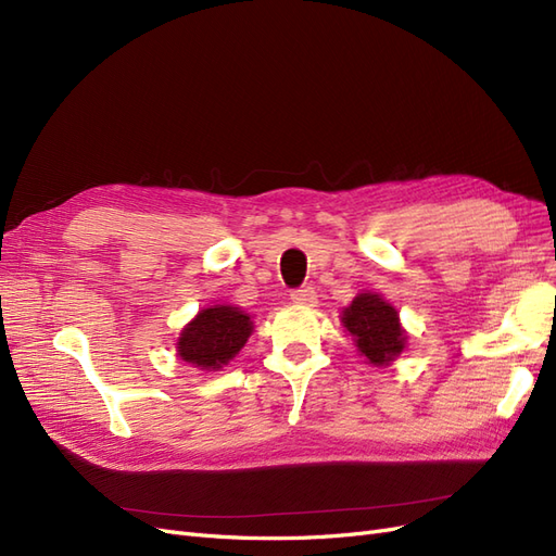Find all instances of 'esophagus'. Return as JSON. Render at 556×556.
I'll return each mask as SVG.
<instances>
[{
  "label": "esophagus",
  "instance_id": "1",
  "mask_svg": "<svg viewBox=\"0 0 556 556\" xmlns=\"http://www.w3.org/2000/svg\"><path fill=\"white\" fill-rule=\"evenodd\" d=\"M290 296H292L294 304H301V306H315V299H317V294H315V290L311 288V285H306V288L294 290Z\"/></svg>",
  "mask_w": 556,
  "mask_h": 556
}]
</instances>
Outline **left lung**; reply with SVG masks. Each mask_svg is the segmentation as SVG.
Returning a JSON list of instances; mask_svg holds the SVG:
<instances>
[{
  "mask_svg": "<svg viewBox=\"0 0 556 556\" xmlns=\"http://www.w3.org/2000/svg\"><path fill=\"white\" fill-rule=\"evenodd\" d=\"M341 323L355 339L357 350L374 366L392 364L406 348L408 336L401 329L399 313L380 294H357L343 311Z\"/></svg>",
  "mask_w": 556,
  "mask_h": 556,
  "instance_id": "1",
  "label": "left lung"
}]
</instances>
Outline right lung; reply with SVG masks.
I'll return each instance as SVG.
<instances>
[{
    "label": "right lung",
    "instance_id": "obj_1",
    "mask_svg": "<svg viewBox=\"0 0 556 556\" xmlns=\"http://www.w3.org/2000/svg\"><path fill=\"white\" fill-rule=\"evenodd\" d=\"M252 333L248 313L233 306H213L199 311L180 331L178 357L197 368L217 371L239 355Z\"/></svg>",
    "mask_w": 556,
    "mask_h": 556
}]
</instances>
